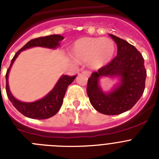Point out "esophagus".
<instances>
[{
  "label": "esophagus",
  "instance_id": "esophagus-1",
  "mask_svg": "<svg viewBox=\"0 0 159 159\" xmlns=\"http://www.w3.org/2000/svg\"><path fill=\"white\" fill-rule=\"evenodd\" d=\"M82 72L84 73V74H86L87 75H91V71H88V70H85V71H83Z\"/></svg>",
  "mask_w": 159,
  "mask_h": 159
}]
</instances>
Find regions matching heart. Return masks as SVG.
<instances>
[{
  "mask_svg": "<svg viewBox=\"0 0 159 159\" xmlns=\"http://www.w3.org/2000/svg\"><path fill=\"white\" fill-rule=\"evenodd\" d=\"M72 53L78 60L88 61L93 68H99L112 59L115 45L107 38L84 37L74 43Z\"/></svg>",
  "mask_w": 159,
  "mask_h": 159,
  "instance_id": "obj_1",
  "label": "heart"
}]
</instances>
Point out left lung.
Wrapping results in <instances>:
<instances>
[{"mask_svg":"<svg viewBox=\"0 0 159 159\" xmlns=\"http://www.w3.org/2000/svg\"><path fill=\"white\" fill-rule=\"evenodd\" d=\"M110 36L117 43V56L92 72L88 78L87 93L97 111L115 116L131 109L141 98L145 89L147 70L143 56L134 46L118 36ZM109 75L120 76L122 83L113 92L105 94L98 87V79Z\"/></svg>","mask_w":159,"mask_h":159,"instance_id":"8db88e82","label":"left lung"}]
</instances>
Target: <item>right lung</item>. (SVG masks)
I'll list each match as a JSON object with an SVG mask.
<instances>
[{"label": "right lung", "mask_w": 159, "mask_h": 159, "mask_svg": "<svg viewBox=\"0 0 159 159\" xmlns=\"http://www.w3.org/2000/svg\"><path fill=\"white\" fill-rule=\"evenodd\" d=\"M63 39H64V37L62 36H60V35H50V36H42V37L32 39V40H29L24 47L20 49L19 51L15 54L12 61H11L10 66L8 67V69L7 70L6 75H5L6 93L8 95V98L12 103V105L15 107V108L26 117L34 119H45L55 116L62 106L64 97L66 91H67V87L73 82L77 75H63L59 80L55 88L52 90V92L40 100L33 102H23L15 99L9 91L8 84V75L11 66L13 64L14 60H16V57H18V55L23 50L29 48L35 47V46L55 48L60 45L59 41L62 40Z\"/></svg>", "instance_id": "1"}]
</instances>
